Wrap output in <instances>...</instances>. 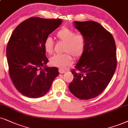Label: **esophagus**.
Segmentation results:
<instances>
[{
  "mask_svg": "<svg viewBox=\"0 0 128 128\" xmlns=\"http://www.w3.org/2000/svg\"><path fill=\"white\" fill-rule=\"evenodd\" d=\"M58 72H59L60 74H63V73H64V72H65L66 70H65L62 69V68H59Z\"/></svg>",
  "mask_w": 128,
  "mask_h": 128,
  "instance_id": "1",
  "label": "esophagus"
}]
</instances>
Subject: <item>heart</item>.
I'll return each mask as SVG.
<instances>
[{
    "mask_svg": "<svg viewBox=\"0 0 128 128\" xmlns=\"http://www.w3.org/2000/svg\"><path fill=\"white\" fill-rule=\"evenodd\" d=\"M56 36L59 41L65 42L61 54H55L50 58V63L52 66L64 68L72 64V57L79 59L83 56L87 46L86 39L81 34H76L74 30L67 27L61 28L56 32ZM44 49L48 54L54 51V41L51 36L45 38L44 42Z\"/></svg>",
    "mask_w": 128,
    "mask_h": 128,
    "instance_id": "obj_1",
    "label": "heart"
}]
</instances>
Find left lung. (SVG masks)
Returning a JSON list of instances; mask_svg holds the SVG:
<instances>
[{"mask_svg":"<svg viewBox=\"0 0 128 128\" xmlns=\"http://www.w3.org/2000/svg\"><path fill=\"white\" fill-rule=\"evenodd\" d=\"M74 25L86 39L87 46L72 70L74 78L68 88L76 98L88 100L104 91L115 72V41L109 31L94 21H75Z\"/></svg>","mask_w":128,"mask_h":128,"instance_id":"left-lung-1","label":"left lung"}]
</instances>
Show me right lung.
Wrapping results in <instances>:
<instances>
[{"mask_svg": "<svg viewBox=\"0 0 128 128\" xmlns=\"http://www.w3.org/2000/svg\"><path fill=\"white\" fill-rule=\"evenodd\" d=\"M61 22V19L32 17L21 22L12 32L6 47L9 74L24 96H43L59 74L58 68L45 67L48 60L44 42Z\"/></svg>", "mask_w": 128, "mask_h": 128, "instance_id": "right-lung-1", "label": "right lung"}]
</instances>
